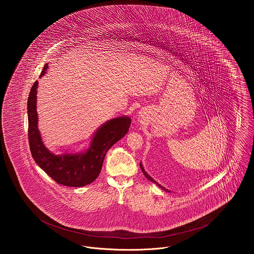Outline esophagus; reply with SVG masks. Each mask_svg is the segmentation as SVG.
Masks as SVG:
<instances>
[{
    "label": "esophagus",
    "instance_id": "1",
    "mask_svg": "<svg viewBox=\"0 0 254 254\" xmlns=\"http://www.w3.org/2000/svg\"><path fill=\"white\" fill-rule=\"evenodd\" d=\"M140 118H141V119L145 118V117H144V115H143V113H141V114H140Z\"/></svg>",
    "mask_w": 254,
    "mask_h": 254
}]
</instances>
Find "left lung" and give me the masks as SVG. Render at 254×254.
Segmentation results:
<instances>
[{
  "instance_id": "obj_1",
  "label": "left lung",
  "mask_w": 254,
  "mask_h": 254,
  "mask_svg": "<svg viewBox=\"0 0 254 254\" xmlns=\"http://www.w3.org/2000/svg\"><path fill=\"white\" fill-rule=\"evenodd\" d=\"M140 166H141V169H142V171H143V173H144V175H145V178H146L148 181L152 182V183L156 184V185H157L159 188H161L162 190H166V191H169V192H170V190H168L167 189H165L164 187H162V186H161L160 184H158L157 182L154 181V180H153V179H152V178H151V177H150V176H149V175H148V174L145 172V170L144 169V166H143V164H142V163H140Z\"/></svg>"
}]
</instances>
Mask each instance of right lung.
Wrapping results in <instances>:
<instances>
[{"label":"right lung","mask_w":254,"mask_h":254,"mask_svg":"<svg viewBox=\"0 0 254 254\" xmlns=\"http://www.w3.org/2000/svg\"><path fill=\"white\" fill-rule=\"evenodd\" d=\"M48 68L49 64H45L40 77ZM38 81L33 84L27 101L28 140L34 160L58 184L75 188L91 184L99 177L108 150L128 133L131 118L123 115L102 124L94 133L89 147L83 151L55 154L44 145L38 128Z\"/></svg>","instance_id":"right-lung-1"}]
</instances>
